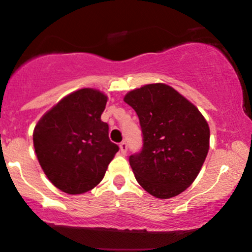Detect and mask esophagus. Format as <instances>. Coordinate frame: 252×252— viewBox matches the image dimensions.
Listing matches in <instances>:
<instances>
[{"label":"esophagus","mask_w":252,"mask_h":252,"mask_svg":"<svg viewBox=\"0 0 252 252\" xmlns=\"http://www.w3.org/2000/svg\"><path fill=\"white\" fill-rule=\"evenodd\" d=\"M120 148H121V153H122V154H126V150H128V144H126V141H122V142L120 143Z\"/></svg>","instance_id":"34e87169"}]
</instances>
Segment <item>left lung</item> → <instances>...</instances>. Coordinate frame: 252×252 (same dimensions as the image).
<instances>
[{"label":"left lung","instance_id":"obj_1","mask_svg":"<svg viewBox=\"0 0 252 252\" xmlns=\"http://www.w3.org/2000/svg\"><path fill=\"white\" fill-rule=\"evenodd\" d=\"M137 114L142 148L129 156L136 180L149 194L168 199L190 186L209 153L210 128L198 109L166 84L126 94Z\"/></svg>","mask_w":252,"mask_h":252}]
</instances>
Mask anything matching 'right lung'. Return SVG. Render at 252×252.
I'll use <instances>...</instances> for the list:
<instances>
[{
	"label": "right lung",
	"mask_w": 252,
	"mask_h": 252,
	"mask_svg": "<svg viewBox=\"0 0 252 252\" xmlns=\"http://www.w3.org/2000/svg\"><path fill=\"white\" fill-rule=\"evenodd\" d=\"M106 100L97 90H78L43 115L34 128L40 166L63 192L82 194L97 186L120 149L110 141L108 123L100 120Z\"/></svg>",
	"instance_id": "right-lung-1"
}]
</instances>
